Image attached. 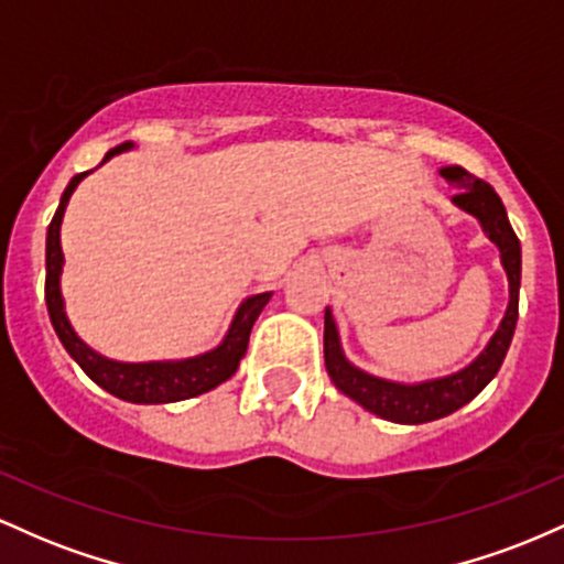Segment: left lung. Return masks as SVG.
Returning a JSON list of instances; mask_svg holds the SVG:
<instances>
[{
	"mask_svg": "<svg viewBox=\"0 0 564 564\" xmlns=\"http://www.w3.org/2000/svg\"><path fill=\"white\" fill-rule=\"evenodd\" d=\"M440 175L455 188L453 205L458 210L474 215L482 226L485 237L501 252V265L506 280H509V306H506L501 325L487 340L485 349L479 351V357L460 367L458 372L429 378V381L419 383H400L370 376V372L359 370L357 365L346 359L330 306L325 308V367L335 389L357 404H362L378 419L404 423V426H419V423L445 419V415L464 408L466 402H471L501 370L506 351H509L511 338H514L517 314H520L522 248L514 229H511L501 197H498L490 183L474 178L458 164L440 167Z\"/></svg>",
	"mask_w": 564,
	"mask_h": 564,
	"instance_id": "1",
	"label": "left lung"
}]
</instances>
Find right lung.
<instances>
[{"label": "right lung", "mask_w": 564, "mask_h": 564, "mask_svg": "<svg viewBox=\"0 0 564 564\" xmlns=\"http://www.w3.org/2000/svg\"><path fill=\"white\" fill-rule=\"evenodd\" d=\"M135 143H122L117 149H111L104 156V162H109L111 156L130 151ZM100 162V164H104ZM93 170L87 173L74 175L68 181L66 192H63L58 210H55L53 220H50L47 229V248H44V265H47V280H44V301H47L50 322H53L55 333H58L63 349L72 354V359L77 362L87 376L93 378L100 389H106L109 394L119 397V400L132 402V404H164V402H181L192 400V397L205 394V391L215 389L237 372L239 359L248 351L250 330L256 325L258 314L263 312V306L269 303L271 293H258L250 295L239 303L237 314H234L229 330H226L224 340L218 346L197 357L186 359H164V362H117V359L104 357L85 340L79 338L77 330L72 327L66 316V306H63V293H61V274H63V250H61V224L63 213H66L68 199H72L74 188L79 186L82 178H87Z\"/></svg>", "instance_id": "1"}]
</instances>
